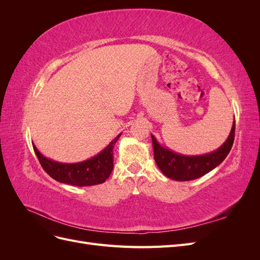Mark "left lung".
Listing matches in <instances>:
<instances>
[{
	"instance_id": "obj_1",
	"label": "left lung",
	"mask_w": 260,
	"mask_h": 260,
	"mask_svg": "<svg viewBox=\"0 0 260 260\" xmlns=\"http://www.w3.org/2000/svg\"><path fill=\"white\" fill-rule=\"evenodd\" d=\"M235 120H233L230 135L224 143L215 151L203 155H183L162 146L151 135L154 159L162 174L176 181H190L203 177L221 164L230 153L234 141Z\"/></svg>"
}]
</instances>
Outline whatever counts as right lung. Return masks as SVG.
<instances>
[{
	"instance_id": "right-lung-1",
	"label": "right lung",
	"mask_w": 260,
	"mask_h": 260,
	"mask_svg": "<svg viewBox=\"0 0 260 260\" xmlns=\"http://www.w3.org/2000/svg\"><path fill=\"white\" fill-rule=\"evenodd\" d=\"M120 136L121 133L95 156L73 164L50 159L41 154L35 144L32 146L41 166L54 180L76 186H91L105 182L111 176L114 168L113 148Z\"/></svg>"
}]
</instances>
